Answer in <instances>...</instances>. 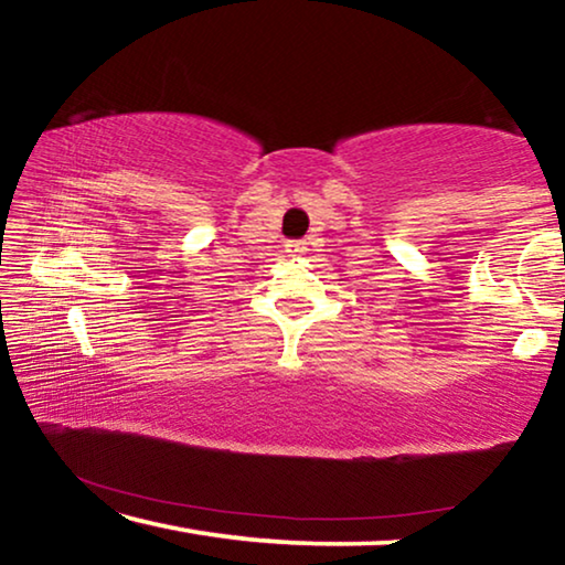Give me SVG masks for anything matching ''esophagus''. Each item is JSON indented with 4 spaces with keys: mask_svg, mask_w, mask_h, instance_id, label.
<instances>
[{
    "mask_svg": "<svg viewBox=\"0 0 565 565\" xmlns=\"http://www.w3.org/2000/svg\"><path fill=\"white\" fill-rule=\"evenodd\" d=\"M286 246H289L286 252H289L291 256H301L306 252V242H289Z\"/></svg>",
    "mask_w": 565,
    "mask_h": 565,
    "instance_id": "esophagus-1",
    "label": "esophagus"
}]
</instances>
